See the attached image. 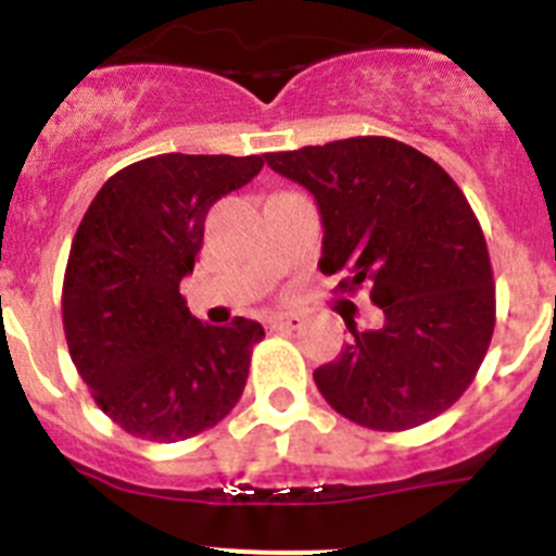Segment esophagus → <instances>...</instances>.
Returning <instances> with one entry per match:
<instances>
[{
    "instance_id": "obj_1",
    "label": "esophagus",
    "mask_w": 556,
    "mask_h": 556,
    "mask_svg": "<svg viewBox=\"0 0 556 556\" xmlns=\"http://www.w3.org/2000/svg\"><path fill=\"white\" fill-rule=\"evenodd\" d=\"M303 326L301 314H275L269 320V328H283V331H294V328Z\"/></svg>"
}]
</instances>
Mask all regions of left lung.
Returning a JSON list of instances; mask_svg holds the SVG:
<instances>
[{"label":"left lung","instance_id":"obj_1","mask_svg":"<svg viewBox=\"0 0 556 556\" xmlns=\"http://www.w3.org/2000/svg\"><path fill=\"white\" fill-rule=\"evenodd\" d=\"M267 166L301 184L323 219V275L342 292L370 287L384 312L314 370L342 417L404 431L443 415L468 390L495 326L488 242L443 166L384 136L267 152Z\"/></svg>","mask_w":556,"mask_h":556}]
</instances>
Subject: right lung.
Instances as JSON below:
<instances>
[{"mask_svg": "<svg viewBox=\"0 0 556 556\" xmlns=\"http://www.w3.org/2000/svg\"><path fill=\"white\" fill-rule=\"evenodd\" d=\"M262 166V155L166 152L116 172L88 205L68 250L63 331L97 406L127 434L189 440L242 397L262 323H200L180 281L211 205Z\"/></svg>", "mask_w": 556, "mask_h": 556, "instance_id": "add662e5", "label": "right lung"}]
</instances>
